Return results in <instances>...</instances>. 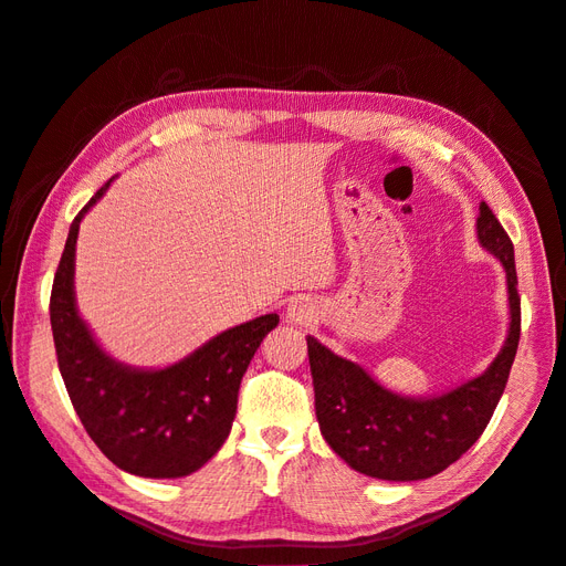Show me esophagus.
<instances>
[{
  "label": "esophagus",
  "mask_w": 566,
  "mask_h": 566,
  "mask_svg": "<svg viewBox=\"0 0 566 566\" xmlns=\"http://www.w3.org/2000/svg\"><path fill=\"white\" fill-rule=\"evenodd\" d=\"M286 318L293 326H310L314 318H316V310L314 303L310 298H296L289 307H286Z\"/></svg>",
  "instance_id": "34e87169"
}]
</instances>
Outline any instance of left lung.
<instances>
[{"label":"left lung","mask_w":566,"mask_h":566,"mask_svg":"<svg viewBox=\"0 0 566 566\" xmlns=\"http://www.w3.org/2000/svg\"><path fill=\"white\" fill-rule=\"evenodd\" d=\"M476 238L506 273L509 335L485 373L441 396L409 398L381 386L358 363L307 335L314 409L328 447L352 470L381 481H421L444 472L483 434L521 339V296L513 242L483 201Z\"/></svg>","instance_id":"left-lung-1"}]
</instances>
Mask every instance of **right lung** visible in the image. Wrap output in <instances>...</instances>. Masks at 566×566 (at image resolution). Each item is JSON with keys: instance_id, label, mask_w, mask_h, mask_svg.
<instances>
[{"instance_id": "add662e5", "label": "right lung", "mask_w": 566, "mask_h": 566, "mask_svg": "<svg viewBox=\"0 0 566 566\" xmlns=\"http://www.w3.org/2000/svg\"><path fill=\"white\" fill-rule=\"evenodd\" d=\"M111 182L73 219L57 265L51 293L57 365L81 423L113 464L145 479L189 476L227 441L242 375L280 316L263 314L233 326L161 370L106 354L78 314L73 273L83 217Z\"/></svg>"}]
</instances>
